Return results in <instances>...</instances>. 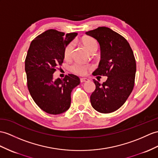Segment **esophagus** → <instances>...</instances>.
Masks as SVG:
<instances>
[{"label": "esophagus", "mask_w": 158, "mask_h": 158, "mask_svg": "<svg viewBox=\"0 0 158 158\" xmlns=\"http://www.w3.org/2000/svg\"><path fill=\"white\" fill-rule=\"evenodd\" d=\"M88 81H89V80L87 78H80V82H88Z\"/></svg>", "instance_id": "1"}]
</instances>
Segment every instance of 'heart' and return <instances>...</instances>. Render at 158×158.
I'll list each match as a JSON object with an SVG mask.
<instances>
[{
  "label": "heart",
  "instance_id": "b5f03b06",
  "mask_svg": "<svg viewBox=\"0 0 158 158\" xmlns=\"http://www.w3.org/2000/svg\"><path fill=\"white\" fill-rule=\"evenodd\" d=\"M82 44L89 52H97L98 48L97 41L90 37H86L82 39ZM73 50H74V44L69 43L64 48V56L65 59H70L72 56ZM91 67L89 65L84 64L79 62H75L70 66V70L72 72L78 75L84 76L87 74V72L90 70Z\"/></svg>",
  "mask_w": 158,
  "mask_h": 158
}]
</instances>
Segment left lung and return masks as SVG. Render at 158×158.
<instances>
[{"label": "left lung", "mask_w": 158, "mask_h": 158, "mask_svg": "<svg viewBox=\"0 0 158 158\" xmlns=\"http://www.w3.org/2000/svg\"><path fill=\"white\" fill-rule=\"evenodd\" d=\"M95 38L101 46L98 68L92 74L106 76V82L93 81L95 90L90 96L92 107L101 113H110L123 105L135 84L136 62L128 41L120 34L106 27L86 33Z\"/></svg>", "instance_id": "obj_1"}]
</instances>
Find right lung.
Masks as SVG:
<instances>
[{
    "instance_id": "1",
    "label": "right lung",
    "mask_w": 158,
    "mask_h": 158,
    "mask_svg": "<svg viewBox=\"0 0 158 158\" xmlns=\"http://www.w3.org/2000/svg\"><path fill=\"white\" fill-rule=\"evenodd\" d=\"M77 35L49 29L30 44L25 61L27 88L35 102L47 113L58 114L70 108L71 92L80 82L71 74L63 79L53 78L57 66L64 61L65 47Z\"/></svg>"
}]
</instances>
